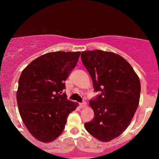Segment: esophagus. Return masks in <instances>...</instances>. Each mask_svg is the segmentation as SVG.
<instances>
[{"instance_id":"34e87169","label":"esophagus","mask_w":159,"mask_h":159,"mask_svg":"<svg viewBox=\"0 0 159 159\" xmlns=\"http://www.w3.org/2000/svg\"><path fill=\"white\" fill-rule=\"evenodd\" d=\"M79 105L81 107H84L86 105H87V102H86L85 101H84V102H82L80 103Z\"/></svg>"}]
</instances>
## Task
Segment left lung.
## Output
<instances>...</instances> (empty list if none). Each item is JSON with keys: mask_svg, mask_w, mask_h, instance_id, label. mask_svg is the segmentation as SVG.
<instances>
[{"mask_svg": "<svg viewBox=\"0 0 159 159\" xmlns=\"http://www.w3.org/2000/svg\"><path fill=\"white\" fill-rule=\"evenodd\" d=\"M81 58L94 90L99 92L90 100L95 116L84 127L98 140L110 141L125 131L138 108L140 80L132 66L115 53L86 51Z\"/></svg>", "mask_w": 159, "mask_h": 159, "instance_id": "1", "label": "left lung"}]
</instances>
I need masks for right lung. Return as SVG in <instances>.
Returning <instances> with one entry per match:
<instances>
[{"mask_svg":"<svg viewBox=\"0 0 159 159\" xmlns=\"http://www.w3.org/2000/svg\"><path fill=\"white\" fill-rule=\"evenodd\" d=\"M81 52H55L39 57L21 72L16 93L23 123L39 141L48 143L63 132L77 103L67 100L64 81Z\"/></svg>","mask_w":159,"mask_h":159,"instance_id":"obj_1","label":"right lung"}]
</instances>
